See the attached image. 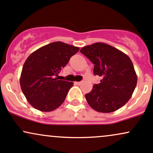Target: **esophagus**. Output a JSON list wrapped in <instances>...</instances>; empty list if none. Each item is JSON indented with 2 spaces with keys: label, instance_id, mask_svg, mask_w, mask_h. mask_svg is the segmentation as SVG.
<instances>
[{
  "label": "esophagus",
  "instance_id": "34e87169",
  "mask_svg": "<svg viewBox=\"0 0 153 153\" xmlns=\"http://www.w3.org/2000/svg\"><path fill=\"white\" fill-rule=\"evenodd\" d=\"M82 81H80V82H75V84H76V85H80V84H82Z\"/></svg>",
  "mask_w": 153,
  "mask_h": 153
}]
</instances>
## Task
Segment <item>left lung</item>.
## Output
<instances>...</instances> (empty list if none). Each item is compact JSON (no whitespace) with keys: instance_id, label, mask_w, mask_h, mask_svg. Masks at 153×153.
<instances>
[{"instance_id":"obj_1","label":"left lung","mask_w":153,"mask_h":153,"mask_svg":"<svg viewBox=\"0 0 153 153\" xmlns=\"http://www.w3.org/2000/svg\"><path fill=\"white\" fill-rule=\"evenodd\" d=\"M80 52L94 64V75L102 78L85 94L89 106L101 113L122 108L131 97L137 82L130 58L118 49L101 42L83 47Z\"/></svg>"}]
</instances>
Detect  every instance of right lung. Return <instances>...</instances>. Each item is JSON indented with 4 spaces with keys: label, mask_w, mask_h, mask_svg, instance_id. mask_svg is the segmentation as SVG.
<instances>
[{
    "label": "right lung",
    "mask_w": 153,
    "mask_h": 153,
    "mask_svg": "<svg viewBox=\"0 0 153 153\" xmlns=\"http://www.w3.org/2000/svg\"><path fill=\"white\" fill-rule=\"evenodd\" d=\"M80 48L62 42L40 47L26 59L20 77V85L26 100L36 109L52 111L62 104L73 82L55 76Z\"/></svg>",
    "instance_id": "1"
}]
</instances>
